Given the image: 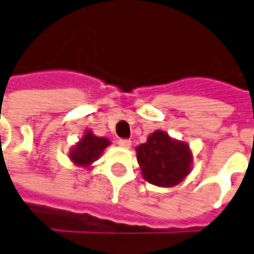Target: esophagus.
Segmentation results:
<instances>
[{
	"instance_id": "esophagus-1",
	"label": "esophagus",
	"mask_w": 254,
	"mask_h": 254,
	"mask_svg": "<svg viewBox=\"0 0 254 254\" xmlns=\"http://www.w3.org/2000/svg\"><path fill=\"white\" fill-rule=\"evenodd\" d=\"M118 144H119L120 147L129 148L131 147V140H127V139H119V140H118Z\"/></svg>"
}]
</instances>
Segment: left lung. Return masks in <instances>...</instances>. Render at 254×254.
I'll use <instances>...</instances> for the list:
<instances>
[{"label":"left lung","instance_id":"left-lung-1","mask_svg":"<svg viewBox=\"0 0 254 254\" xmlns=\"http://www.w3.org/2000/svg\"><path fill=\"white\" fill-rule=\"evenodd\" d=\"M135 150L140 173L148 184L174 188L191 171L192 151L189 143L171 138L166 131H154L147 142Z\"/></svg>","mask_w":254,"mask_h":254}]
</instances>
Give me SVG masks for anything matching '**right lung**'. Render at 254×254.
<instances>
[{
	"label": "right lung",
	"mask_w": 254,
	"mask_h": 254,
	"mask_svg": "<svg viewBox=\"0 0 254 254\" xmlns=\"http://www.w3.org/2000/svg\"><path fill=\"white\" fill-rule=\"evenodd\" d=\"M110 144H111L110 139L104 136H96L91 129L87 128L83 136L79 139V142L70 147L68 156L72 163L77 167L92 169L93 163L102 156L104 150Z\"/></svg>",
	"instance_id": "add662e5"
}]
</instances>
